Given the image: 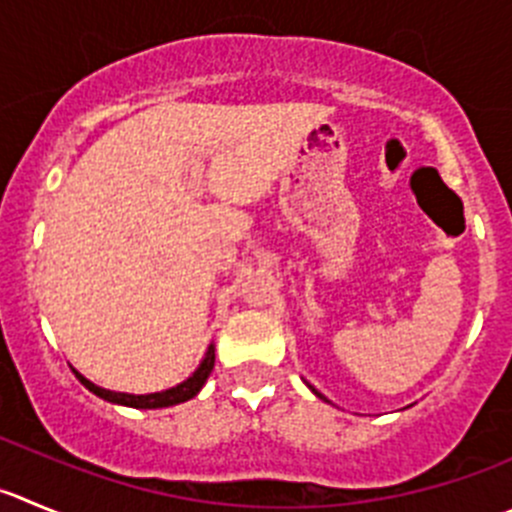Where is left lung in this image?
<instances>
[{"label":"left lung","instance_id":"1","mask_svg":"<svg viewBox=\"0 0 512 512\" xmlns=\"http://www.w3.org/2000/svg\"><path fill=\"white\" fill-rule=\"evenodd\" d=\"M314 394H316V397H321V394H319V392H316V389H314Z\"/></svg>","mask_w":512,"mask_h":512}]
</instances>
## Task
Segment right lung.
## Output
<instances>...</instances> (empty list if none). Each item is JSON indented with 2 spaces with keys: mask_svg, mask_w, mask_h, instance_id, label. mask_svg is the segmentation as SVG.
<instances>
[{
  "mask_svg": "<svg viewBox=\"0 0 512 512\" xmlns=\"http://www.w3.org/2000/svg\"><path fill=\"white\" fill-rule=\"evenodd\" d=\"M213 362H216V354H213V347H211L208 349L206 359H203V364L196 369V374H193V377H188L186 382L178 384V387L165 389V392H155V394L110 392V389H102V387H97V384H92L90 379L82 377L80 372H75V377L80 379V382L85 384L92 394L107 399V402H115V405H125V407H138V410H155V407H173V405H180V402H188L191 397H196V394L201 392L203 384H206L208 374H211Z\"/></svg>",
  "mask_w": 512,
  "mask_h": 512,
  "instance_id": "add662e5",
  "label": "right lung"
}]
</instances>
